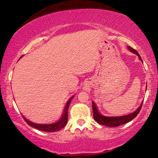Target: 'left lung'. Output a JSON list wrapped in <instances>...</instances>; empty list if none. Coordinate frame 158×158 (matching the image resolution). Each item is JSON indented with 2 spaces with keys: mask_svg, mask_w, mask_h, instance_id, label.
Here are the masks:
<instances>
[{
  "mask_svg": "<svg viewBox=\"0 0 158 158\" xmlns=\"http://www.w3.org/2000/svg\"><path fill=\"white\" fill-rule=\"evenodd\" d=\"M127 48L130 52H132V53H135L136 55H137L139 56V60L142 62V59H141V56L137 51L132 49L131 47H127ZM92 105H93L92 108H93V118H94L95 121L97 123H98L99 124L105 125V126H108L110 127H118L119 126V125L125 124L131 121L137 116L139 113V111L141 109V106H142V103H141V105L139 106V107L135 112H133V113H131L128 115H125V116H105L99 113V111L97 109V106H96L95 104L93 102H92Z\"/></svg>",
  "mask_w": 158,
  "mask_h": 158,
  "instance_id": "left-lung-1",
  "label": "left lung"
}]
</instances>
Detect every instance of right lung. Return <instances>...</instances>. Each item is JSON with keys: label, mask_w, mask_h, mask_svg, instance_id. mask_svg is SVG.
<instances>
[{"label": "right lung", "mask_w": 158, "mask_h": 158, "mask_svg": "<svg viewBox=\"0 0 158 158\" xmlns=\"http://www.w3.org/2000/svg\"><path fill=\"white\" fill-rule=\"evenodd\" d=\"M74 97V96L71 97L70 98H69V100L67 102L66 105L63 109L62 116H61L60 118L58 120L57 122L53 123H51V124H37V123H35L28 121V120L26 119L23 116H22L23 118L24 119V121L27 123L28 125H30V126L35 128V129L40 130V131H44V132H55V131H59L60 130H61L62 128L65 127L67 124V123H68V108H69V105H70L71 100H73Z\"/></svg>", "instance_id": "1"}]
</instances>
